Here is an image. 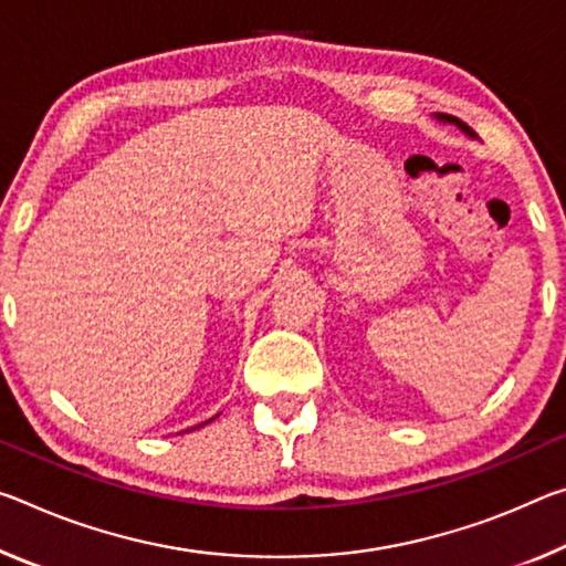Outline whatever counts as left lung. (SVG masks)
<instances>
[{
	"instance_id": "left-lung-1",
	"label": "left lung",
	"mask_w": 566,
	"mask_h": 566,
	"mask_svg": "<svg viewBox=\"0 0 566 566\" xmlns=\"http://www.w3.org/2000/svg\"><path fill=\"white\" fill-rule=\"evenodd\" d=\"M436 118L438 120H441V123H448V125H455V128H459L461 133H463V136H469L471 140H476L479 136H476V133H473L471 128H469V125H465L463 120H459V118H453V115H446V113H438L436 115Z\"/></svg>"
}]
</instances>
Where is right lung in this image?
I'll return each instance as SVG.
<instances>
[{
    "label": "right lung",
    "mask_w": 566,
    "mask_h": 566,
    "mask_svg": "<svg viewBox=\"0 0 566 566\" xmlns=\"http://www.w3.org/2000/svg\"><path fill=\"white\" fill-rule=\"evenodd\" d=\"M213 420V418H211ZM211 420H206V423H211ZM206 423H201V426H206ZM201 426H193V428H201Z\"/></svg>",
    "instance_id": "1"
}]
</instances>
